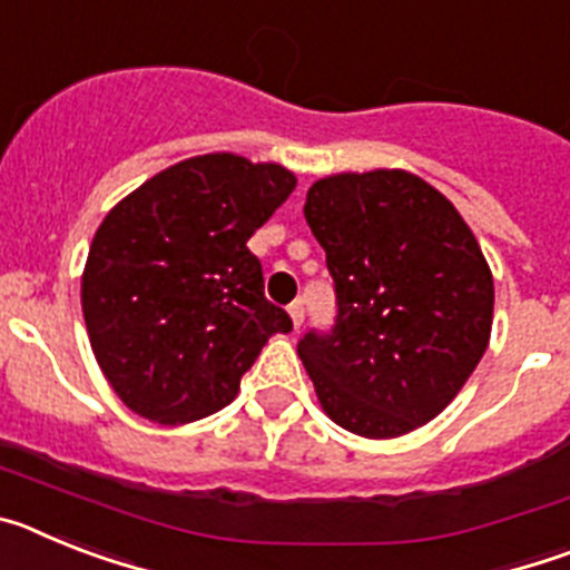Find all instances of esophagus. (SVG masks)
Masks as SVG:
<instances>
[{"label": "esophagus", "instance_id": "1", "mask_svg": "<svg viewBox=\"0 0 570 570\" xmlns=\"http://www.w3.org/2000/svg\"><path fill=\"white\" fill-rule=\"evenodd\" d=\"M288 314H291V322H294V328H299L302 322H305V305H302V302H294V305L288 308Z\"/></svg>", "mask_w": 570, "mask_h": 570}]
</instances>
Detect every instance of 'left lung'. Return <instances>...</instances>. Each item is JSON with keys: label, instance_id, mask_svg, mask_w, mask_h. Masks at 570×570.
<instances>
[{"label": "left lung", "instance_id": "obj_1", "mask_svg": "<svg viewBox=\"0 0 570 570\" xmlns=\"http://www.w3.org/2000/svg\"><path fill=\"white\" fill-rule=\"evenodd\" d=\"M305 219L336 288L331 334L296 345L322 411L367 440L442 414L491 340L493 276L460 210L407 170L316 179Z\"/></svg>", "mask_w": 570, "mask_h": 570}]
</instances>
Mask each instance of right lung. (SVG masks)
<instances>
[{
  "mask_svg": "<svg viewBox=\"0 0 570 570\" xmlns=\"http://www.w3.org/2000/svg\"><path fill=\"white\" fill-rule=\"evenodd\" d=\"M296 188L276 163L190 156L108 210L90 242L82 314L116 396L159 425H185L234 402L265 342L294 328L265 299L248 250Z\"/></svg>",
  "mask_w": 570,
  "mask_h": 570,
  "instance_id": "right-lung-1",
  "label": "right lung"
}]
</instances>
